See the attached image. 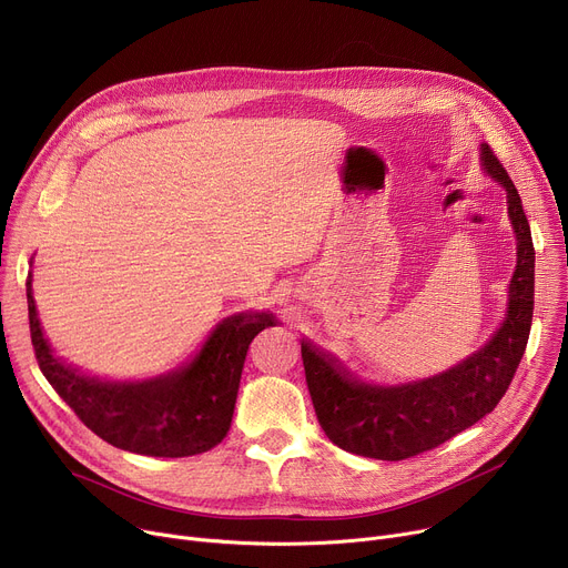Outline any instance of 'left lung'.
I'll list each match as a JSON object with an SVG mask.
<instances>
[{
  "label": "left lung",
  "mask_w": 568,
  "mask_h": 568,
  "mask_svg": "<svg viewBox=\"0 0 568 568\" xmlns=\"http://www.w3.org/2000/svg\"><path fill=\"white\" fill-rule=\"evenodd\" d=\"M481 166L505 186L516 233V270L503 326L459 365L402 386L365 384L301 339L317 420L337 447L382 462L410 459L473 427L507 393L532 326L535 246L516 186L488 143H481Z\"/></svg>",
  "instance_id": "8db88e82"
}]
</instances>
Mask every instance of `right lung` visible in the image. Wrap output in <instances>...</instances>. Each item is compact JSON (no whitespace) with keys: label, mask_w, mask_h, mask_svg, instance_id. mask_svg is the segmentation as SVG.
<instances>
[{"label":"right lung","mask_w":568,"mask_h":568,"mask_svg":"<svg viewBox=\"0 0 568 568\" xmlns=\"http://www.w3.org/2000/svg\"><path fill=\"white\" fill-rule=\"evenodd\" d=\"M27 306L38 367L78 418L113 447L171 459L203 455L225 438L251 339L276 324L272 313H237L216 324L180 367L143 382H104L52 354L36 315L31 274Z\"/></svg>","instance_id":"1"}]
</instances>
